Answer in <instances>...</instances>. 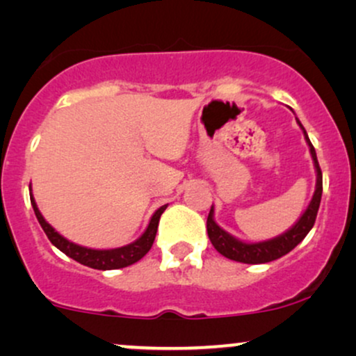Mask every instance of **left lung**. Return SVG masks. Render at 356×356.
<instances>
[{"label": "left lung", "instance_id": "1", "mask_svg": "<svg viewBox=\"0 0 356 356\" xmlns=\"http://www.w3.org/2000/svg\"><path fill=\"white\" fill-rule=\"evenodd\" d=\"M296 123H298L300 128L303 129L305 140H307L308 148H310L313 165H315V171H316V186H315V193H313L312 202L307 207V210H305L303 215L300 216V220L296 221L290 229H286V232L282 233V235L271 238V240L258 241V243L241 241L233 235H229L228 232H225L223 228H220L218 225H216L215 216H213L215 215V210H213L211 207L210 215H208V220H207L208 236H210L211 245L215 246L216 252L223 254V257L229 258V260L248 263V265H258V263H268V261L278 260V258H282L283 254L290 253L296 245L302 243L303 238L308 235V232H310L313 225H315L316 213H318L320 202H321V191H323V177H321L318 160H316V152L315 148H313L310 138H308L307 131H305L303 124L300 123L298 118H296Z\"/></svg>", "mask_w": 356, "mask_h": 356}]
</instances>
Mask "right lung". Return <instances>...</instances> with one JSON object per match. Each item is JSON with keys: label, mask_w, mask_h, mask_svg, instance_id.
Listing matches in <instances>:
<instances>
[{"label": "right lung", "mask_w": 356, "mask_h": 356, "mask_svg": "<svg viewBox=\"0 0 356 356\" xmlns=\"http://www.w3.org/2000/svg\"><path fill=\"white\" fill-rule=\"evenodd\" d=\"M29 198H31V204H33V210H35L36 218L40 221L41 228H43V232L46 233V236H48V240L51 241L60 252L68 254L70 258H73L74 261L81 263V265L90 266V268H95V270L124 268V266H129L133 265V263H136L138 260H141V258L149 252V248H152L154 236H156L158 223H160V216L161 213L166 210V207H168V204H163V207H160L153 213L152 220H149L145 233L138 238L136 241H133V243L121 246V248L93 250V248H86V246L76 245L73 243V241L66 240L65 236H61L60 233H58L56 229H54L51 225L43 218V215H41L40 210H38L35 198H33L31 186H29Z\"/></svg>", "instance_id": "right-lung-1"}]
</instances>
